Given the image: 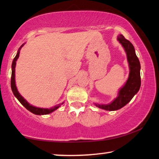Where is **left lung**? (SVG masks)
I'll return each instance as SVG.
<instances>
[{
  "label": "left lung",
  "instance_id": "1",
  "mask_svg": "<svg viewBox=\"0 0 159 159\" xmlns=\"http://www.w3.org/2000/svg\"><path fill=\"white\" fill-rule=\"evenodd\" d=\"M117 39L126 53L130 72L124 86L119 90L118 96L112 102L108 104L95 103L97 107L106 111H116L124 107L138 93L141 87V65L138 57L136 56L134 47L123 35H118Z\"/></svg>",
  "mask_w": 159,
  "mask_h": 159
}]
</instances>
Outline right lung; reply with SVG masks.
I'll use <instances>...</instances> for the list:
<instances>
[{
	"label": "right lung",
	"instance_id": "1",
	"mask_svg": "<svg viewBox=\"0 0 159 159\" xmlns=\"http://www.w3.org/2000/svg\"><path fill=\"white\" fill-rule=\"evenodd\" d=\"M23 44L22 46H21L20 48H19L18 51V53L16 54V56L15 58H14L13 61V63H12V73H11V89H12V91H13V93L14 94V96H15L16 98H17L18 100L19 101V102H20L22 105L24 106V107L26 108L27 110H28L30 112L34 113L35 115H46V114H48V113H51L53 112V111H56V109H58V108L60 107L61 104H63V102L62 103H60L58 104V105H56L54 106V107H52L51 108H38V107H35V106L30 105V103H28L26 101H25V99H24V98L21 96V95L19 93V92L18 91V89L17 88H16V81H15V68H16V61H17V59L19 57V53H20V51L22 47L23 46Z\"/></svg>",
	"mask_w": 159,
	"mask_h": 159
}]
</instances>
